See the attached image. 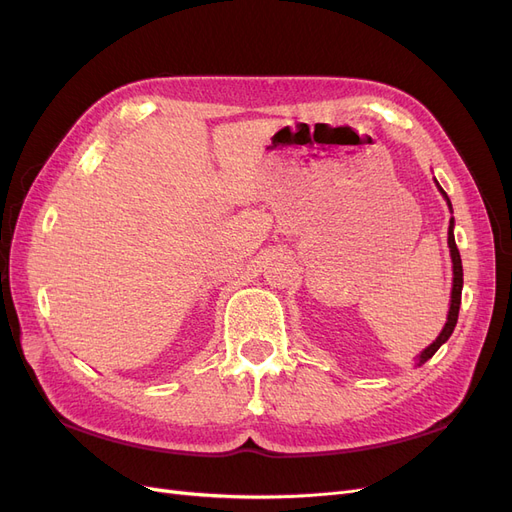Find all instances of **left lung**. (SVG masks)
<instances>
[{"label":"left lung","mask_w":512,"mask_h":512,"mask_svg":"<svg viewBox=\"0 0 512 512\" xmlns=\"http://www.w3.org/2000/svg\"><path fill=\"white\" fill-rule=\"evenodd\" d=\"M440 188V185H438ZM440 192L444 194V198L448 200L446 192L440 188ZM448 207H451V200H448ZM448 247H451V258H453V294H451V309H448V318H446V324L442 333L438 335L436 342H433L427 350L421 352V356H418V363H425L429 361L433 354L438 352V348L446 342L448 337H451V333L455 331V324H457V318H459V305H461V288H463V269H461V256H459V250H457V243H455V235H453V220H451V226H448Z\"/></svg>","instance_id":"1"}]
</instances>
